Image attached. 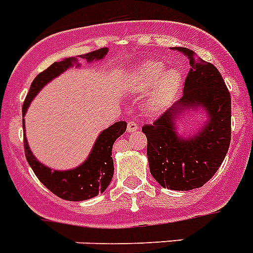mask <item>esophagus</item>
<instances>
[{
  "mask_svg": "<svg viewBox=\"0 0 253 253\" xmlns=\"http://www.w3.org/2000/svg\"><path fill=\"white\" fill-rule=\"evenodd\" d=\"M137 129H138V124H137L136 121H128V125H126V130L128 132H136Z\"/></svg>",
  "mask_w": 253,
  "mask_h": 253,
  "instance_id": "obj_1",
  "label": "esophagus"
}]
</instances>
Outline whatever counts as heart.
I'll list each match as a JSON object with an SVG mask.
<instances>
[{
  "mask_svg": "<svg viewBox=\"0 0 253 253\" xmlns=\"http://www.w3.org/2000/svg\"><path fill=\"white\" fill-rule=\"evenodd\" d=\"M181 84V73L176 68L165 70L163 62L149 60L133 68L128 76V86L134 92L142 94L151 87L149 107L150 110H159L172 98Z\"/></svg>",
  "mask_w": 253,
  "mask_h": 253,
  "instance_id": "heart-1",
  "label": "heart"
}]
</instances>
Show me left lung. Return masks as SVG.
I'll return each mask as SVG.
<instances>
[{"label":"left lung","mask_w":253,"mask_h":253,"mask_svg":"<svg viewBox=\"0 0 253 253\" xmlns=\"http://www.w3.org/2000/svg\"><path fill=\"white\" fill-rule=\"evenodd\" d=\"M191 69L183 96L151 125H143L150 172L163 188L191 191L203 187L218 171L231 139V96L221 73L187 48ZM203 109L207 120L199 132L178 134L176 120L188 110Z\"/></svg>","instance_id":"1"}]
</instances>
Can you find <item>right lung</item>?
Here are the masks:
<instances>
[{
    "label": "right lung",
    "instance_id": "1",
    "mask_svg": "<svg viewBox=\"0 0 253 253\" xmlns=\"http://www.w3.org/2000/svg\"><path fill=\"white\" fill-rule=\"evenodd\" d=\"M108 52V48H100L90 53L81 54V58H84L87 62H94L103 60ZM80 66L77 57L64 58L62 61L53 62L52 65L36 76L32 81L31 87L28 90L26 100L23 103L22 114L23 116L27 112L28 106L31 104L36 95L50 81L58 77L61 73L68 70L72 66ZM24 129V119H23ZM126 130L125 121H117L104 129L98 136L92 146L87 159L76 169H52L45 165L40 163L36 157L32 154L31 149L28 146V141L26 138V130H23L24 136V154L27 158L28 165L31 166L32 171L35 172L42 183L49 189L52 193L62 200L68 201H84V200L92 199L99 193H103L107 187L110 185L112 176H114V159H112V146L123 133Z\"/></svg>",
    "mask_w": 253,
    "mask_h": 253
}]
</instances>
